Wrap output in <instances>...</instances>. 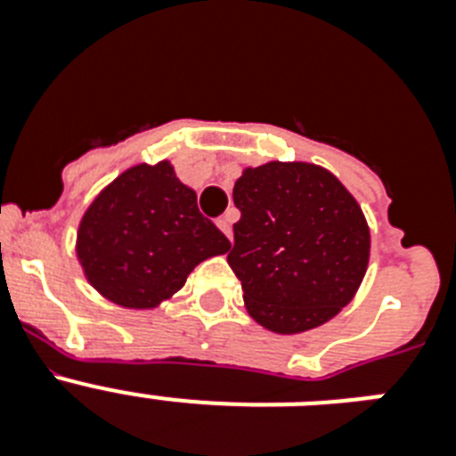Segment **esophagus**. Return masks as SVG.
<instances>
[{
    "mask_svg": "<svg viewBox=\"0 0 456 456\" xmlns=\"http://www.w3.org/2000/svg\"><path fill=\"white\" fill-rule=\"evenodd\" d=\"M216 225H219L221 232H224V235L228 237V240H231V235H232V216L231 215L221 216V219H216Z\"/></svg>",
    "mask_w": 456,
    "mask_h": 456,
    "instance_id": "1",
    "label": "esophagus"
}]
</instances>
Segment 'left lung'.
Returning <instances> with one entry per match:
<instances>
[{"instance_id":"left-lung-1","label":"left lung","mask_w":456,"mask_h":456,"mask_svg":"<svg viewBox=\"0 0 456 456\" xmlns=\"http://www.w3.org/2000/svg\"><path fill=\"white\" fill-rule=\"evenodd\" d=\"M232 200L240 221L228 265L251 317L276 333L324 324L368 269L370 231L352 193L313 164L247 168Z\"/></svg>"}]
</instances>
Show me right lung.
<instances>
[{
	"mask_svg": "<svg viewBox=\"0 0 456 456\" xmlns=\"http://www.w3.org/2000/svg\"><path fill=\"white\" fill-rule=\"evenodd\" d=\"M228 248V237L200 215L196 193L168 162L118 175L86 209L77 235L91 285L125 308H155L196 265Z\"/></svg>",
	"mask_w": 456,
	"mask_h": 456,
	"instance_id": "add662e5",
	"label": "right lung"
}]
</instances>
